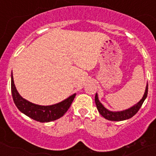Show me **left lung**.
Here are the masks:
<instances>
[{
    "label": "left lung",
    "mask_w": 156,
    "mask_h": 156,
    "mask_svg": "<svg viewBox=\"0 0 156 156\" xmlns=\"http://www.w3.org/2000/svg\"><path fill=\"white\" fill-rule=\"evenodd\" d=\"M147 91H148V84L146 87V90L145 93H144V95H143V99L138 103L136 104L134 106L131 107L130 108L126 109V110H124V111L121 112H112L109 111L106 108H104V105H103L100 102V100L98 99V95L95 94V104H96V107H97V109L99 112L100 113V115H102L104 118L108 120V121H125V120H127V119L131 118L132 116H133L137 112H138V110L140 109V108L143 105L144 100H146V98L147 96Z\"/></svg>",
    "instance_id": "8db88e82"
}]
</instances>
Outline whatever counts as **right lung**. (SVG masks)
Masks as SVG:
<instances>
[{
	"label": "right lung",
	"mask_w": 156,
	"mask_h": 156,
	"mask_svg": "<svg viewBox=\"0 0 156 156\" xmlns=\"http://www.w3.org/2000/svg\"><path fill=\"white\" fill-rule=\"evenodd\" d=\"M11 92L13 102L18 110L33 120L40 122H49L63 116L64 114L69 108L76 95V94H73L66 100L49 106H41L32 104L23 99L19 95L13 83V75H11Z\"/></svg>",
	"instance_id": "add662e5"
}]
</instances>
